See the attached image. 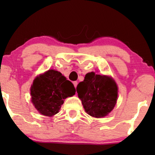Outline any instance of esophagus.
<instances>
[{
  "mask_svg": "<svg viewBox=\"0 0 155 155\" xmlns=\"http://www.w3.org/2000/svg\"><path fill=\"white\" fill-rule=\"evenodd\" d=\"M73 84H74V87H77V86L78 85V82H77V81H74V82H73Z\"/></svg>",
  "mask_w": 155,
  "mask_h": 155,
  "instance_id": "1",
  "label": "esophagus"
}]
</instances>
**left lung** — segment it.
Here are the masks:
<instances>
[{"mask_svg": "<svg viewBox=\"0 0 155 155\" xmlns=\"http://www.w3.org/2000/svg\"><path fill=\"white\" fill-rule=\"evenodd\" d=\"M77 91L90 115L103 117L111 112L117 100V87L111 78L91 72L78 84Z\"/></svg>", "mask_w": 155, "mask_h": 155, "instance_id": "1", "label": "left lung"}]
</instances>
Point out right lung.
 I'll list each match as a JSON object with an SVG mask.
<instances>
[{
  "mask_svg": "<svg viewBox=\"0 0 155 155\" xmlns=\"http://www.w3.org/2000/svg\"><path fill=\"white\" fill-rule=\"evenodd\" d=\"M75 92L73 84L61 72L49 70L34 80L31 88V102L41 114L52 116L59 112L64 100Z\"/></svg>",
  "mask_w": 155,
  "mask_h": 155,
  "instance_id": "1",
  "label": "right lung"
}]
</instances>
